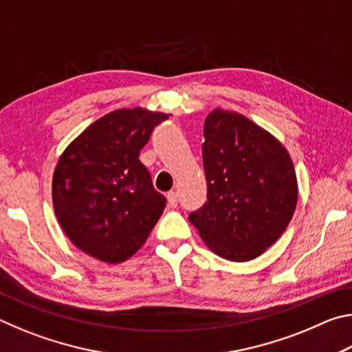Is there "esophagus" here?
<instances>
[{
  "mask_svg": "<svg viewBox=\"0 0 352 352\" xmlns=\"http://www.w3.org/2000/svg\"><path fill=\"white\" fill-rule=\"evenodd\" d=\"M166 197H168V204H169L170 208H177V205H178V195H177L175 190H170V192H168V195H166Z\"/></svg>",
  "mask_w": 352,
  "mask_h": 352,
  "instance_id": "1",
  "label": "esophagus"
}]
</instances>
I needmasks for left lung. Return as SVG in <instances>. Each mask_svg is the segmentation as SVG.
<instances>
[{"label":"left lung","instance_id":"left-lung-1","mask_svg":"<svg viewBox=\"0 0 352 352\" xmlns=\"http://www.w3.org/2000/svg\"><path fill=\"white\" fill-rule=\"evenodd\" d=\"M204 136L206 204L189 214V222L220 258H258L295 212L294 163L281 142L239 113L211 111Z\"/></svg>","mask_w":352,"mask_h":352}]
</instances>
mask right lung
Returning <instances> with one entry per match:
<instances>
[{
  "label": "right lung",
  "instance_id": "obj_1",
  "mask_svg": "<svg viewBox=\"0 0 352 352\" xmlns=\"http://www.w3.org/2000/svg\"><path fill=\"white\" fill-rule=\"evenodd\" d=\"M169 116L122 109L93 122L67 147L52 177V204L65 234L110 264L133 256L166 206L140 162L153 129Z\"/></svg>",
  "mask_w": 352,
  "mask_h": 352
}]
</instances>
